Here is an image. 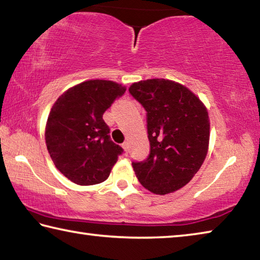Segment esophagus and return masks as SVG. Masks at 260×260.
Returning <instances> with one entry per match:
<instances>
[{
	"instance_id": "34e87169",
	"label": "esophagus",
	"mask_w": 260,
	"mask_h": 260,
	"mask_svg": "<svg viewBox=\"0 0 260 260\" xmlns=\"http://www.w3.org/2000/svg\"><path fill=\"white\" fill-rule=\"evenodd\" d=\"M121 147H122V149H124V150L127 152V151H128V143H127V142H124V143H122L121 144Z\"/></svg>"
}]
</instances>
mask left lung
<instances>
[{
    "label": "left lung",
    "instance_id": "8db88e82",
    "mask_svg": "<svg viewBox=\"0 0 260 260\" xmlns=\"http://www.w3.org/2000/svg\"><path fill=\"white\" fill-rule=\"evenodd\" d=\"M128 90L146 109L150 142L147 159L132 162L136 178L157 195L179 190L199 172L208 153V110L187 87L166 79L134 82Z\"/></svg>",
    "mask_w": 260,
    "mask_h": 260
}]
</instances>
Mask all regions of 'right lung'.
I'll return each instance as SVG.
<instances>
[{"label":"right lung","mask_w":260,"mask_h":260,"mask_svg":"<svg viewBox=\"0 0 260 260\" xmlns=\"http://www.w3.org/2000/svg\"><path fill=\"white\" fill-rule=\"evenodd\" d=\"M125 91L117 82L88 80L70 88L52 105L47 149L57 170L72 182L90 186L109 178L124 150L110 139L103 113Z\"/></svg>","instance_id":"add662e5"}]
</instances>
